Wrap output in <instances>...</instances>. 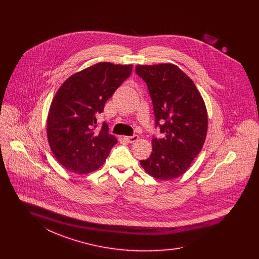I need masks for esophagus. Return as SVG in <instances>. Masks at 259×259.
Wrapping results in <instances>:
<instances>
[{"mask_svg": "<svg viewBox=\"0 0 259 259\" xmlns=\"http://www.w3.org/2000/svg\"><path fill=\"white\" fill-rule=\"evenodd\" d=\"M125 140H126L128 143L133 144V143H135V142H137V141L139 140V136L134 135L131 136V137H125Z\"/></svg>", "mask_w": 259, "mask_h": 259, "instance_id": "1", "label": "esophagus"}]
</instances>
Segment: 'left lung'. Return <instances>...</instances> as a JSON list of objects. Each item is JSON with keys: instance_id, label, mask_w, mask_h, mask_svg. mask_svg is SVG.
<instances>
[{"instance_id": "left-lung-1", "label": "left lung", "mask_w": 259, "mask_h": 259, "mask_svg": "<svg viewBox=\"0 0 259 259\" xmlns=\"http://www.w3.org/2000/svg\"><path fill=\"white\" fill-rule=\"evenodd\" d=\"M136 73L147 83L155 126L162 139L153 138L152 151L141 166L151 177L179 178L202 150L208 130L205 102L192 79L174 64L138 65Z\"/></svg>"}]
</instances>
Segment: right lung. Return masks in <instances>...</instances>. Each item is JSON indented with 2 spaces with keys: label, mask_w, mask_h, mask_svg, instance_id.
Here are the masks:
<instances>
[{
  "label": "right lung",
  "mask_w": 259,
  "mask_h": 259,
  "mask_svg": "<svg viewBox=\"0 0 259 259\" xmlns=\"http://www.w3.org/2000/svg\"><path fill=\"white\" fill-rule=\"evenodd\" d=\"M132 65L101 62L71 75L51 102L47 134L57 161L71 172H94L105 163L117 143L103 123L99 133L96 115L132 73Z\"/></svg>",
  "instance_id": "obj_1"
}]
</instances>
